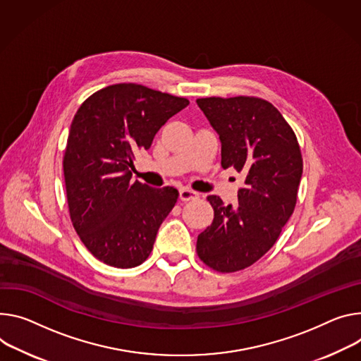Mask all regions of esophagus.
<instances>
[{
	"instance_id": "obj_1",
	"label": "esophagus",
	"mask_w": 361,
	"mask_h": 361,
	"mask_svg": "<svg viewBox=\"0 0 361 361\" xmlns=\"http://www.w3.org/2000/svg\"><path fill=\"white\" fill-rule=\"evenodd\" d=\"M180 199L183 202H190V200H197L200 199V192L194 191L191 188H181L180 190Z\"/></svg>"
}]
</instances>
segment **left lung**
<instances>
[{
    "mask_svg": "<svg viewBox=\"0 0 361 361\" xmlns=\"http://www.w3.org/2000/svg\"><path fill=\"white\" fill-rule=\"evenodd\" d=\"M221 142V167L245 177L236 206L209 195L212 224L197 238V255L217 272L242 271L278 240L297 204L302 155L292 128L268 101L253 96L195 101Z\"/></svg>",
    "mask_w": 361,
    "mask_h": 361,
    "instance_id": "left-lung-1",
    "label": "left lung"
}]
</instances>
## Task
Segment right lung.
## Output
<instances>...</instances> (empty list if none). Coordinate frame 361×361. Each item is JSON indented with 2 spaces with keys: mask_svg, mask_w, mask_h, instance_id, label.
Masks as SVG:
<instances>
[{
  "mask_svg": "<svg viewBox=\"0 0 361 361\" xmlns=\"http://www.w3.org/2000/svg\"><path fill=\"white\" fill-rule=\"evenodd\" d=\"M190 102L137 83L97 90L80 105L63 157L68 204L87 250L121 269L141 265L177 203L174 187L133 181L134 154Z\"/></svg>",
  "mask_w": 361,
  "mask_h": 361,
  "instance_id": "right-lung-1",
  "label": "right lung"
}]
</instances>
